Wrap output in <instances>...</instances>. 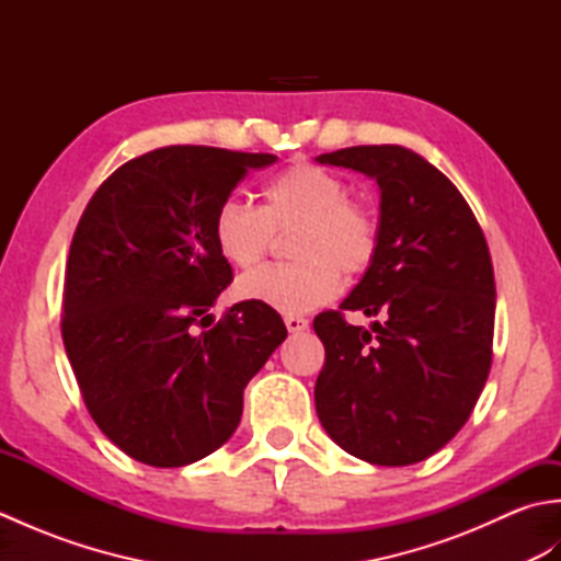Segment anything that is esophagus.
<instances>
[{"label":"esophagus","mask_w":561,"mask_h":561,"mask_svg":"<svg viewBox=\"0 0 561 561\" xmlns=\"http://www.w3.org/2000/svg\"><path fill=\"white\" fill-rule=\"evenodd\" d=\"M284 325H287V330L296 335V332L308 330V320L301 318V316H287V318H284Z\"/></svg>","instance_id":"esophagus-1"}]
</instances>
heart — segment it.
Here are the masks:
<instances>
[{"mask_svg": "<svg viewBox=\"0 0 561 561\" xmlns=\"http://www.w3.org/2000/svg\"><path fill=\"white\" fill-rule=\"evenodd\" d=\"M262 209L226 199L214 217V241L231 265L248 270L267 255L274 231L299 226L294 265L243 274L236 294L279 313H306L335 299L342 277H362L380 248L376 214L350 199V183L323 165L299 161L262 190Z\"/></svg>", "mask_w": 561, "mask_h": 561, "instance_id": "heart-1", "label": "heart"}]
</instances>
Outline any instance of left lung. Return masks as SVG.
<instances>
[{
	"mask_svg": "<svg viewBox=\"0 0 561 561\" xmlns=\"http://www.w3.org/2000/svg\"><path fill=\"white\" fill-rule=\"evenodd\" d=\"M318 163L374 178V265L313 330L325 344L316 412L328 436L371 465H412L456 436L492 366L494 270L468 202L436 165L398 145L320 153ZM342 310L380 314L371 331Z\"/></svg>",
	"mask_w": 561,
	"mask_h": 561,
	"instance_id": "8db88e82",
	"label": "left lung"
}]
</instances>
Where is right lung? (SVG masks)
<instances>
[{
  "label": "right lung",
  "mask_w": 561,
  "mask_h": 561,
  "mask_svg": "<svg viewBox=\"0 0 561 561\" xmlns=\"http://www.w3.org/2000/svg\"><path fill=\"white\" fill-rule=\"evenodd\" d=\"M274 161L217 147L153 149L123 163L81 214L62 340L93 422L129 458L181 468L224 446L248 380L287 337L267 306L236 304L217 325L209 313L233 279L214 217L248 169Z\"/></svg>",
  "instance_id": "obj_1"
}]
</instances>
